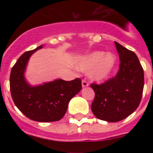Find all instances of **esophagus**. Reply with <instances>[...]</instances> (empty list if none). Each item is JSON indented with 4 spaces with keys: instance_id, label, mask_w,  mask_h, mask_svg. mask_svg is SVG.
I'll return each mask as SVG.
<instances>
[{
    "instance_id": "obj_1",
    "label": "esophagus",
    "mask_w": 153,
    "mask_h": 153,
    "mask_svg": "<svg viewBox=\"0 0 153 153\" xmlns=\"http://www.w3.org/2000/svg\"><path fill=\"white\" fill-rule=\"evenodd\" d=\"M88 85H89V84H88V83L87 82L86 80H84V79L82 80V87H83V88L88 87Z\"/></svg>"
}]
</instances>
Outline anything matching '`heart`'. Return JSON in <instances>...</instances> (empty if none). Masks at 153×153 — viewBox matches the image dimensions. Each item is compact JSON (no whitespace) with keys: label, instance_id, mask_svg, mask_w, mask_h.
<instances>
[{"label":"heart","instance_id":"b5f03b06","mask_svg":"<svg viewBox=\"0 0 153 153\" xmlns=\"http://www.w3.org/2000/svg\"><path fill=\"white\" fill-rule=\"evenodd\" d=\"M116 59L112 53L105 54L103 51H94L84 56L78 64V70L88 72V75L93 80L101 81L106 79L112 72Z\"/></svg>","mask_w":153,"mask_h":153}]
</instances>
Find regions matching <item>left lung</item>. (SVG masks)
<instances>
[{
  "instance_id": "8db88e82",
  "label": "left lung",
  "mask_w": 153,
  "mask_h": 153,
  "mask_svg": "<svg viewBox=\"0 0 153 153\" xmlns=\"http://www.w3.org/2000/svg\"><path fill=\"white\" fill-rule=\"evenodd\" d=\"M115 44L120 60L116 75L101 84H91L95 93L92 111L107 122L120 121L131 115L139 106L144 86L143 69L136 54Z\"/></svg>"
}]
</instances>
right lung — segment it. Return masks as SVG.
<instances>
[{
  "instance_id": "add662e5",
  "label": "right lung",
  "mask_w": 153,
  "mask_h": 153,
  "mask_svg": "<svg viewBox=\"0 0 153 153\" xmlns=\"http://www.w3.org/2000/svg\"><path fill=\"white\" fill-rule=\"evenodd\" d=\"M41 48L42 45L26 51L16 61L10 76V93L15 106L30 120L58 121L66 112L70 99L82 88L81 79H56L38 86L29 85L25 78L26 65L33 53Z\"/></svg>"
}]
</instances>
